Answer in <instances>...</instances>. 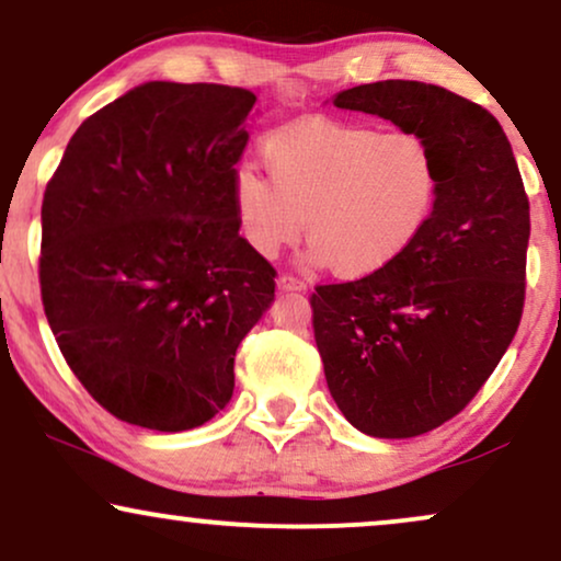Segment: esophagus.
<instances>
[{
  "instance_id": "esophagus-1",
  "label": "esophagus",
  "mask_w": 561,
  "mask_h": 561,
  "mask_svg": "<svg viewBox=\"0 0 561 561\" xmlns=\"http://www.w3.org/2000/svg\"><path fill=\"white\" fill-rule=\"evenodd\" d=\"M276 287H279V293H305V289H308L305 282L295 279V276H289V274H282L279 279H276Z\"/></svg>"
}]
</instances>
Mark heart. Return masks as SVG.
Here are the masks:
<instances>
[{"instance_id":"b5f03b06","label":"heart","mask_w":561,"mask_h":561,"mask_svg":"<svg viewBox=\"0 0 561 561\" xmlns=\"http://www.w3.org/2000/svg\"><path fill=\"white\" fill-rule=\"evenodd\" d=\"M268 181L253 168L232 175L238 236L274 261L305 236L308 261L363 279L393 266L427 230L439 198L432 145L414 131L305 118L261 147Z\"/></svg>"}]
</instances>
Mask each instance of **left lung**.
Wrapping results in <instances>:
<instances>
[{
	"mask_svg": "<svg viewBox=\"0 0 561 561\" xmlns=\"http://www.w3.org/2000/svg\"><path fill=\"white\" fill-rule=\"evenodd\" d=\"M331 101L420 134L439 165L422 238L393 266L310 297L325 382L346 422L370 437H416L453 420L513 342L528 196L497 118L456 92L386 80Z\"/></svg>",
	"mask_w": 561,
	"mask_h": 561,
	"instance_id": "left-lung-1",
	"label": "left lung"
}]
</instances>
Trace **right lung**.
<instances>
[{
    "mask_svg": "<svg viewBox=\"0 0 561 561\" xmlns=\"http://www.w3.org/2000/svg\"><path fill=\"white\" fill-rule=\"evenodd\" d=\"M253 103L228 84L145 82L82 122L48 181V325L122 422H209L232 399L240 342L274 302V268L248 251L232 211Z\"/></svg>",
    "mask_w": 561,
    "mask_h": 561,
    "instance_id": "obj_1",
    "label": "right lung"
}]
</instances>
